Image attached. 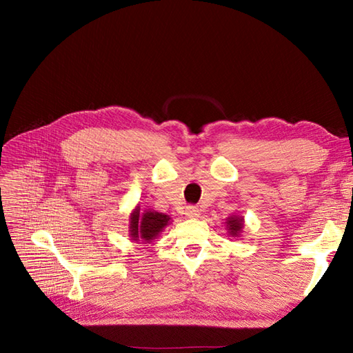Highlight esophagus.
<instances>
[{"label":"esophagus","mask_w":353,"mask_h":353,"mask_svg":"<svg viewBox=\"0 0 353 353\" xmlns=\"http://www.w3.org/2000/svg\"><path fill=\"white\" fill-rule=\"evenodd\" d=\"M200 209L197 206H187L185 208V216L187 218H199Z\"/></svg>","instance_id":"1"}]
</instances>
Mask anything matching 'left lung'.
Here are the masks:
<instances>
[{"label": "left lung", "instance_id": "8db88e82", "mask_svg": "<svg viewBox=\"0 0 353 353\" xmlns=\"http://www.w3.org/2000/svg\"><path fill=\"white\" fill-rule=\"evenodd\" d=\"M227 228L231 237H239L240 232L243 231L244 227V219L239 215H232L230 218H227Z\"/></svg>", "mask_w": 353, "mask_h": 353}]
</instances>
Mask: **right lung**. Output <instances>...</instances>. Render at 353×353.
I'll use <instances>...</instances> for the list:
<instances>
[{
  "mask_svg": "<svg viewBox=\"0 0 353 353\" xmlns=\"http://www.w3.org/2000/svg\"><path fill=\"white\" fill-rule=\"evenodd\" d=\"M170 218L165 213L156 210L140 212V206H137L130 216V236L134 241L150 243L160 232L166 228Z\"/></svg>",
  "mask_w": 353,
  "mask_h": 353,
  "instance_id": "right-lung-1",
  "label": "right lung"
}]
</instances>
